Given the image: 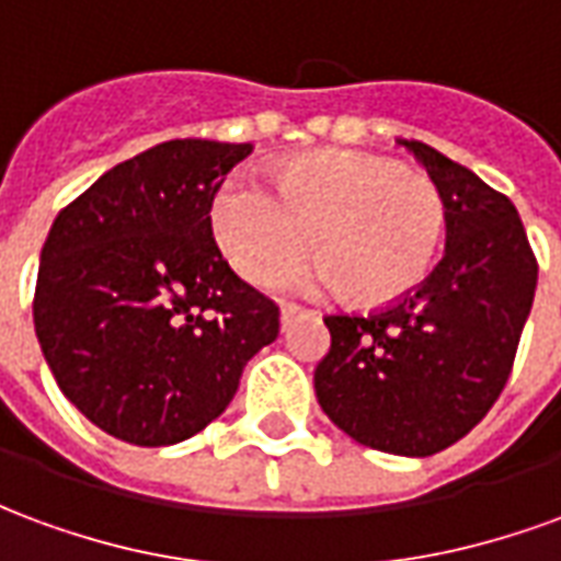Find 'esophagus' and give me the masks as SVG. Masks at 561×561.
<instances>
[{"label": "esophagus", "instance_id": "34e87169", "mask_svg": "<svg viewBox=\"0 0 561 561\" xmlns=\"http://www.w3.org/2000/svg\"><path fill=\"white\" fill-rule=\"evenodd\" d=\"M300 316V309H297V306H291V304H282V309H279V321H282V328H285V324H288V321H291V318H297Z\"/></svg>", "mask_w": 561, "mask_h": 561}]
</instances>
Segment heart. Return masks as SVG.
<instances>
[{
  "label": "heart",
  "mask_w": 561,
  "mask_h": 561,
  "mask_svg": "<svg viewBox=\"0 0 561 561\" xmlns=\"http://www.w3.org/2000/svg\"><path fill=\"white\" fill-rule=\"evenodd\" d=\"M273 195L231 176L213 197L221 255L264 282L306 252L318 267L300 285L340 288L342 300L381 309L409 297L433 267L447 209L433 176L360 149H316L279 161Z\"/></svg>",
  "instance_id": "b5f03b06"
}]
</instances>
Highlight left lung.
Wrapping results in <instances>:
<instances>
[{
  "instance_id": "obj_1",
  "label": "left lung",
  "mask_w": 561,
  "mask_h": 561,
  "mask_svg": "<svg viewBox=\"0 0 561 561\" xmlns=\"http://www.w3.org/2000/svg\"><path fill=\"white\" fill-rule=\"evenodd\" d=\"M414 152L447 209L445 257L417 291L376 316H328L316 397L354 442L433 457L469 433L505 388L538 264L517 207L421 140Z\"/></svg>"
}]
</instances>
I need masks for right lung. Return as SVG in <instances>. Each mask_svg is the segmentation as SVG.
<instances>
[{"instance_id": "1", "label": "right lung", "mask_w": 561, "mask_h": 561, "mask_svg": "<svg viewBox=\"0 0 561 561\" xmlns=\"http://www.w3.org/2000/svg\"><path fill=\"white\" fill-rule=\"evenodd\" d=\"M249 144L164 140L102 173L56 216L35 285V336L66 400L138 447L219 417L279 309L213 240V197Z\"/></svg>"}]
</instances>
